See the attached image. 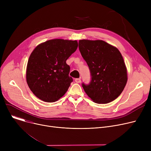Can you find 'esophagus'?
Instances as JSON below:
<instances>
[{
    "label": "esophagus",
    "instance_id": "34e87169",
    "mask_svg": "<svg viewBox=\"0 0 151 151\" xmlns=\"http://www.w3.org/2000/svg\"><path fill=\"white\" fill-rule=\"evenodd\" d=\"M75 80V82L76 83H80L81 82V79L80 78H76Z\"/></svg>",
    "mask_w": 151,
    "mask_h": 151
}]
</instances>
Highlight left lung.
Masks as SVG:
<instances>
[{"instance_id":"1","label":"left lung","mask_w":151,"mask_h":151,"mask_svg":"<svg viewBox=\"0 0 151 151\" xmlns=\"http://www.w3.org/2000/svg\"><path fill=\"white\" fill-rule=\"evenodd\" d=\"M78 44L91 76L89 84L82 83L85 92L97 104H106L114 100L127 81V68L121 52L103 40H81Z\"/></svg>"}]
</instances>
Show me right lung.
Instances as JSON below:
<instances>
[{
    "mask_svg": "<svg viewBox=\"0 0 151 151\" xmlns=\"http://www.w3.org/2000/svg\"><path fill=\"white\" fill-rule=\"evenodd\" d=\"M77 47L76 40L63 39L50 40L35 47L27 62L26 81L37 97L54 102L66 93L73 81L66 60Z\"/></svg>",
    "mask_w": 151,
    "mask_h": 151,
    "instance_id": "1",
    "label": "right lung"
}]
</instances>
